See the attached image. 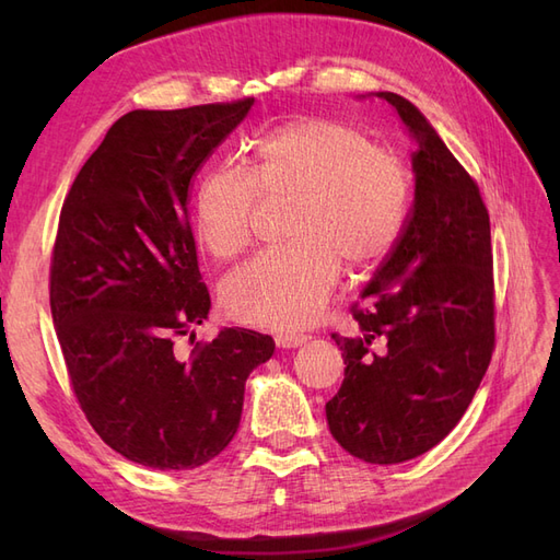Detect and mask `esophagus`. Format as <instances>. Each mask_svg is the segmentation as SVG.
Masks as SVG:
<instances>
[{"label":"esophagus","mask_w":560,"mask_h":560,"mask_svg":"<svg viewBox=\"0 0 560 560\" xmlns=\"http://www.w3.org/2000/svg\"><path fill=\"white\" fill-rule=\"evenodd\" d=\"M308 341V336L306 334H292V331H280L278 336H276V343H278V348H282V350H290V348H299V346H303Z\"/></svg>","instance_id":"esophagus-1"}]
</instances>
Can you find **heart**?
Segmentation results:
<instances>
[{"label":"heart","mask_w":560,"mask_h":560,"mask_svg":"<svg viewBox=\"0 0 560 560\" xmlns=\"http://www.w3.org/2000/svg\"><path fill=\"white\" fill-rule=\"evenodd\" d=\"M259 198H290L287 245L252 259L222 284L233 319L296 329L317 319L338 266H364L397 241L411 206V173L393 149L325 116L287 121L252 144L241 167H212L196 189V235L217 259L252 241Z\"/></svg>","instance_id":"b5f03b06"}]
</instances>
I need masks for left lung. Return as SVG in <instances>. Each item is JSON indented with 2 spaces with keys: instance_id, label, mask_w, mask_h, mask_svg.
<instances>
[{
  "instance_id": "obj_1",
  "label": "left lung",
  "mask_w": 560,
  "mask_h": 560,
  "mask_svg": "<svg viewBox=\"0 0 560 560\" xmlns=\"http://www.w3.org/2000/svg\"><path fill=\"white\" fill-rule=\"evenodd\" d=\"M418 142L416 198L387 259L331 334L346 378L327 401L334 439L374 465L418 457L457 425L495 350L490 222L479 184L409 100L378 93Z\"/></svg>"
}]
</instances>
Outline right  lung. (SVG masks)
Segmentation results:
<instances>
[{"label":"right lung","mask_w":560,"mask_h":560,"mask_svg":"<svg viewBox=\"0 0 560 560\" xmlns=\"http://www.w3.org/2000/svg\"><path fill=\"white\" fill-rule=\"evenodd\" d=\"M252 105L128 112L62 202L48 296L67 376L100 439L144 467L194 469L222 453L249 371L276 350L241 327L189 358L177 350L210 311L189 222L194 177Z\"/></svg>","instance_id":"obj_1"}]
</instances>
